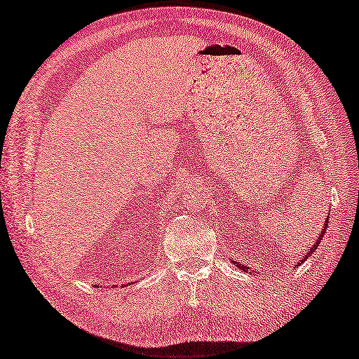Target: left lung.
Here are the masks:
<instances>
[{
	"label": "left lung",
	"instance_id": "obj_1",
	"mask_svg": "<svg viewBox=\"0 0 359 359\" xmlns=\"http://www.w3.org/2000/svg\"><path fill=\"white\" fill-rule=\"evenodd\" d=\"M328 218H330V215H328ZM328 218H327V219H325L323 229L320 231V236H318V238H317V242H316L314 245H312V246H311V250H309L308 252H306V254H304V256H303V259H302V260H299V262H297V265H295V266H293V269H297V266H299V265H302V264L304 262V260H306V259H309V257L312 256V254H314V252H316V250H317V248H318V245H320V242H322V238H323V236H325V231H327V227H328ZM233 265H237V266H238V269H240V270H243L245 273H246V271H250V266H246V265H243V264H240V262L237 264V262H236V260H233ZM254 275H256V271H254Z\"/></svg>",
	"mask_w": 359,
	"mask_h": 359
}]
</instances>
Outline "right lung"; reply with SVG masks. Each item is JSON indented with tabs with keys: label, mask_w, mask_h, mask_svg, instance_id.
<instances>
[{
	"label": "right lung",
	"mask_w": 359,
	"mask_h": 359,
	"mask_svg": "<svg viewBox=\"0 0 359 359\" xmlns=\"http://www.w3.org/2000/svg\"><path fill=\"white\" fill-rule=\"evenodd\" d=\"M126 287H127V285H126Z\"/></svg>",
	"instance_id": "1"
}]
</instances>
